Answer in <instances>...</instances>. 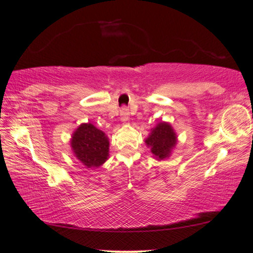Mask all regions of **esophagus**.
<instances>
[{"label": "esophagus", "mask_w": 253, "mask_h": 253, "mask_svg": "<svg viewBox=\"0 0 253 253\" xmlns=\"http://www.w3.org/2000/svg\"><path fill=\"white\" fill-rule=\"evenodd\" d=\"M129 117H130L129 110H127L126 107H123V109L121 110V113H120V119H121V121L122 122L129 121Z\"/></svg>", "instance_id": "esophagus-1"}]
</instances>
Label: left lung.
<instances>
[{
    "label": "left lung",
    "instance_id": "8db88e82",
    "mask_svg": "<svg viewBox=\"0 0 253 253\" xmlns=\"http://www.w3.org/2000/svg\"><path fill=\"white\" fill-rule=\"evenodd\" d=\"M146 144L150 148L151 154L157 160H164L170 157L171 152L177 144V134L170 123L160 121L152 127Z\"/></svg>",
    "mask_w": 253,
    "mask_h": 253
}]
</instances>
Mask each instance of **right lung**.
Listing matches in <instances>:
<instances>
[{
	"instance_id": "add662e5",
	"label": "right lung",
	"mask_w": 253,
	"mask_h": 253,
	"mask_svg": "<svg viewBox=\"0 0 253 253\" xmlns=\"http://www.w3.org/2000/svg\"><path fill=\"white\" fill-rule=\"evenodd\" d=\"M74 156L86 168H98L109 158L110 141L105 133L92 123H82L70 139Z\"/></svg>"
}]
</instances>
